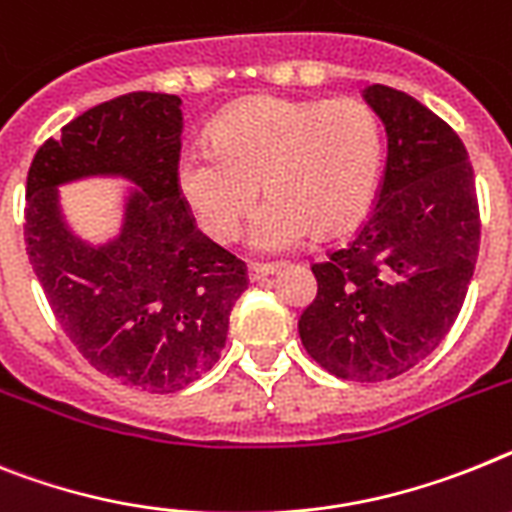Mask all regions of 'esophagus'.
Segmentation results:
<instances>
[{
	"instance_id": "34e87169",
	"label": "esophagus",
	"mask_w": 512,
	"mask_h": 512,
	"mask_svg": "<svg viewBox=\"0 0 512 512\" xmlns=\"http://www.w3.org/2000/svg\"><path fill=\"white\" fill-rule=\"evenodd\" d=\"M249 281H265L268 276L278 273V265H263V263H252L249 265Z\"/></svg>"
}]
</instances>
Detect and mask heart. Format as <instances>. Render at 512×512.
<instances>
[{"instance_id":"b5f03b06","label":"heart","mask_w":512,"mask_h":512,"mask_svg":"<svg viewBox=\"0 0 512 512\" xmlns=\"http://www.w3.org/2000/svg\"><path fill=\"white\" fill-rule=\"evenodd\" d=\"M213 148H184L176 190L200 229L231 242L263 195L249 231L257 252L276 255L309 236L341 234L375 203L385 166V132L369 103L260 96L213 122Z\"/></svg>"}]
</instances>
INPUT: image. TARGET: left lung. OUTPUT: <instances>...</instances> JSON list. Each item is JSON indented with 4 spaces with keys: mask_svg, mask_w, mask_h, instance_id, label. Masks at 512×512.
<instances>
[{
    "mask_svg": "<svg viewBox=\"0 0 512 512\" xmlns=\"http://www.w3.org/2000/svg\"><path fill=\"white\" fill-rule=\"evenodd\" d=\"M364 101L388 132L377 203L346 247L312 265L317 296L299 336L330 375L382 382L424 362L450 333L482 223L461 137L403 90L369 85Z\"/></svg>",
    "mask_w": 512,
    "mask_h": 512,
    "instance_id": "left-lung-1",
    "label": "left lung"
}]
</instances>
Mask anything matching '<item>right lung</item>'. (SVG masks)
Listing matches in <instances>:
<instances>
[{"label":"right lung","instance_id":"add662e5","mask_svg":"<svg viewBox=\"0 0 512 512\" xmlns=\"http://www.w3.org/2000/svg\"><path fill=\"white\" fill-rule=\"evenodd\" d=\"M179 106L148 90L98 103L38 148L25 187L28 257L57 322L98 372L150 393L218 362L247 289V265L197 229L176 190ZM88 175L138 187L106 245L72 235L58 205V187Z\"/></svg>","mask_w":512,"mask_h":512}]
</instances>
